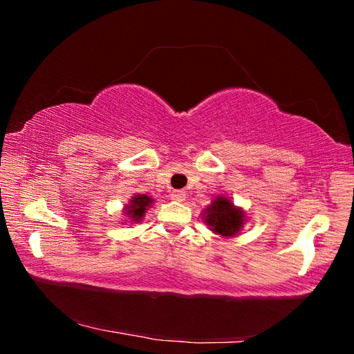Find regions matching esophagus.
Masks as SVG:
<instances>
[{"mask_svg": "<svg viewBox=\"0 0 354 354\" xmlns=\"http://www.w3.org/2000/svg\"><path fill=\"white\" fill-rule=\"evenodd\" d=\"M170 196H171V200H175V201H184L185 192L184 190H173Z\"/></svg>", "mask_w": 354, "mask_h": 354, "instance_id": "1", "label": "esophagus"}]
</instances>
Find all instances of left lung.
Listing matches in <instances>:
<instances>
[{"mask_svg": "<svg viewBox=\"0 0 354 354\" xmlns=\"http://www.w3.org/2000/svg\"><path fill=\"white\" fill-rule=\"evenodd\" d=\"M206 223L220 236H234L243 225V212L225 196H220L207 209Z\"/></svg>", "mask_w": 354, "mask_h": 354, "instance_id": "1", "label": "left lung"}]
</instances>
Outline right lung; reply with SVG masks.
Listing matches in <instances>:
<instances>
[{"instance_id": "right-lung-1", "label": "right lung", "mask_w": 354, "mask_h": 354, "mask_svg": "<svg viewBox=\"0 0 354 354\" xmlns=\"http://www.w3.org/2000/svg\"><path fill=\"white\" fill-rule=\"evenodd\" d=\"M149 203H151V198H149V196H147V195H136L133 200H131V205H129V207L127 209V214L129 215L131 218H136V220H139L143 214H145V209H147V206L149 205Z\"/></svg>"}]
</instances>
